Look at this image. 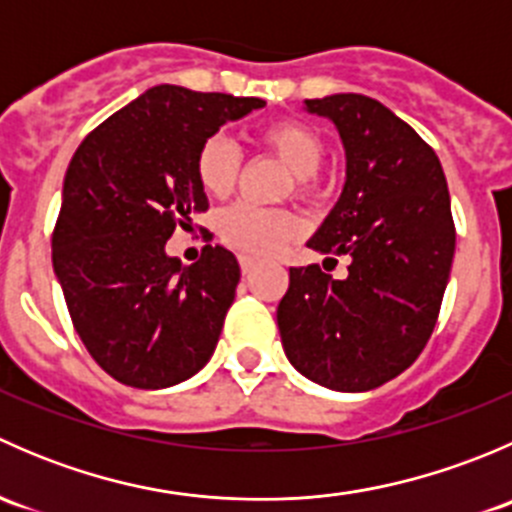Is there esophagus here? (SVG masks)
Listing matches in <instances>:
<instances>
[{
    "label": "esophagus",
    "instance_id": "1",
    "mask_svg": "<svg viewBox=\"0 0 512 512\" xmlns=\"http://www.w3.org/2000/svg\"><path fill=\"white\" fill-rule=\"evenodd\" d=\"M240 267H242V275H250V272L257 267V262L252 260V257L242 255V257H240Z\"/></svg>",
    "mask_w": 512,
    "mask_h": 512
}]
</instances>
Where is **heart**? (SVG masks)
Here are the masks:
<instances>
[{
	"mask_svg": "<svg viewBox=\"0 0 512 512\" xmlns=\"http://www.w3.org/2000/svg\"><path fill=\"white\" fill-rule=\"evenodd\" d=\"M257 141L270 148L289 173L294 175L297 193H309L314 188V173L322 165L324 148L322 136L309 123L302 121H275L265 126ZM240 165V153L235 143L225 136H213L200 146L195 156V175L200 188L213 198H223L232 190ZM220 237L230 247L240 250L247 257H275L285 250L289 240L302 232V220L289 210H265L255 205L237 203L227 208L218 220Z\"/></svg>",
	"mask_w": 512,
	"mask_h": 512,
	"instance_id": "1",
	"label": "heart"
}]
</instances>
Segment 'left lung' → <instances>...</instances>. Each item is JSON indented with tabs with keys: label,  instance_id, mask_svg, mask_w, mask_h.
<instances>
[{
	"label": "left lung",
	"instance_id": "1",
	"mask_svg": "<svg viewBox=\"0 0 512 512\" xmlns=\"http://www.w3.org/2000/svg\"><path fill=\"white\" fill-rule=\"evenodd\" d=\"M304 111L334 123L347 156L342 195L307 247L352 262L344 280L289 267L277 327L299 374L356 394L409 369L436 327L456 250L451 198L433 148L376 98H307Z\"/></svg>",
	"mask_w": 512,
	"mask_h": 512
}]
</instances>
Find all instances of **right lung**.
I'll return each instance as SVG.
<instances>
[{"mask_svg": "<svg viewBox=\"0 0 512 512\" xmlns=\"http://www.w3.org/2000/svg\"><path fill=\"white\" fill-rule=\"evenodd\" d=\"M262 106L160 84L76 148L51 260L81 342L121 384L168 389L213 356L240 265L220 245L183 265L165 242L208 210L195 175L200 146Z\"/></svg>", "mask_w": 512, "mask_h": 512, "instance_id": "1", "label": "right lung"}]
</instances>
